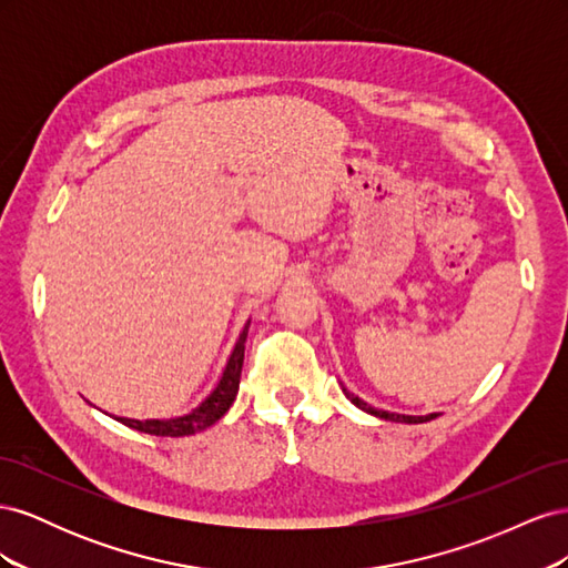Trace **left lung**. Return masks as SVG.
Wrapping results in <instances>:
<instances>
[{
    "label": "left lung",
    "instance_id": "obj_1",
    "mask_svg": "<svg viewBox=\"0 0 568 568\" xmlns=\"http://www.w3.org/2000/svg\"><path fill=\"white\" fill-rule=\"evenodd\" d=\"M343 393H346V398L355 405V407H359V409H365V412H369V415H374V417H379V419H388V422H405V424H422V422H428V419H436V415H426V417H415V415H395V412H386V409H376V407H372V405H367L365 400H359L355 393H351L346 386H343Z\"/></svg>",
    "mask_w": 568,
    "mask_h": 568
}]
</instances>
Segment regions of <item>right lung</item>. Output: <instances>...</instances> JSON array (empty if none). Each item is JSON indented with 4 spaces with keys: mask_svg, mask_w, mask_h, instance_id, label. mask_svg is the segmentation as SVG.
Segmentation results:
<instances>
[{
    "mask_svg": "<svg viewBox=\"0 0 568 568\" xmlns=\"http://www.w3.org/2000/svg\"><path fill=\"white\" fill-rule=\"evenodd\" d=\"M248 324L242 329L236 338V346L227 359L225 369H222V376L217 386L211 390L209 398H205L199 407L192 412H186L182 417H170V419H128V417H113L120 424H125L130 428H136L142 434L151 436H170V438H180V436H192L209 428L215 424L220 417H225V412L236 398L239 390V379H242V367H244V348H246V336H248Z\"/></svg>",
    "mask_w": 568,
    "mask_h": 568,
    "instance_id": "1",
    "label": "right lung"
}]
</instances>
